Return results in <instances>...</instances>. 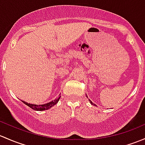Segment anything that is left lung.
I'll use <instances>...</instances> for the list:
<instances>
[{
    "mask_svg": "<svg viewBox=\"0 0 145 145\" xmlns=\"http://www.w3.org/2000/svg\"><path fill=\"white\" fill-rule=\"evenodd\" d=\"M89 102H90V103H91V104L93 105V106H96V104H94V103H92V101H91V100H89Z\"/></svg>",
    "mask_w": 145,
    "mask_h": 145,
    "instance_id": "8db88e82",
    "label": "left lung"
}]
</instances>
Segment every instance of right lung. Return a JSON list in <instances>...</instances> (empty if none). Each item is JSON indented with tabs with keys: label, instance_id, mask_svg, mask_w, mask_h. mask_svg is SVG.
<instances>
[{
	"label": "right lung",
	"instance_id": "1",
	"mask_svg": "<svg viewBox=\"0 0 145 145\" xmlns=\"http://www.w3.org/2000/svg\"><path fill=\"white\" fill-rule=\"evenodd\" d=\"M60 97H59L57 99H56L54 101H52L51 102H48V103H45V104H42V105H37V104H32V103H28L27 102L24 101H22V102L24 103H25V105L28 106V107L31 108L32 109L35 110H37V111H43V110H48L49 108H51V107H53V106L57 103L58 101L60 100Z\"/></svg>",
	"mask_w": 145,
	"mask_h": 145
}]
</instances>
